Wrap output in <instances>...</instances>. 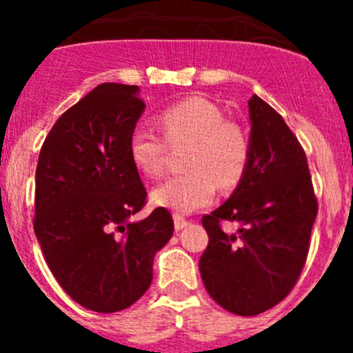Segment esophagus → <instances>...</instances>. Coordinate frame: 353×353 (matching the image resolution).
<instances>
[{"label":"esophagus","instance_id":"esophagus-1","mask_svg":"<svg viewBox=\"0 0 353 353\" xmlns=\"http://www.w3.org/2000/svg\"><path fill=\"white\" fill-rule=\"evenodd\" d=\"M173 223H174V230H176V232H180V230H183V228L189 226V221H185L183 217H180V215H174Z\"/></svg>","mask_w":353,"mask_h":353}]
</instances>
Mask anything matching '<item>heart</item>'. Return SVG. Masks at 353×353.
Listing matches in <instances>:
<instances>
[{
	"label": "heart",
	"instance_id": "1",
	"mask_svg": "<svg viewBox=\"0 0 353 353\" xmlns=\"http://www.w3.org/2000/svg\"><path fill=\"white\" fill-rule=\"evenodd\" d=\"M170 146H189L182 176L162 182L150 198L174 214H191L212 203L215 187L232 189L242 180L249 162V141L242 127L224 120L219 108L205 99H185L159 113ZM130 161L146 176H159L166 146L157 134L136 129L129 138Z\"/></svg>",
	"mask_w": 353,
	"mask_h": 353
}]
</instances>
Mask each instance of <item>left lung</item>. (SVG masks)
<instances>
[{"label": "left lung", "instance_id": "left-lung-1", "mask_svg": "<svg viewBox=\"0 0 353 353\" xmlns=\"http://www.w3.org/2000/svg\"><path fill=\"white\" fill-rule=\"evenodd\" d=\"M249 162L232 196L205 215L208 245L199 272L208 295L230 313L254 316L283 301L310 251L318 205L301 143L258 95L248 102ZM236 222L237 232L220 230Z\"/></svg>", "mask_w": 353, "mask_h": 353}]
</instances>
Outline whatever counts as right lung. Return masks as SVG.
Returning <instances> with one entry per match:
<instances>
[{"instance_id":"1","label":"right lung","mask_w":353,"mask_h":353,"mask_svg":"<svg viewBox=\"0 0 353 353\" xmlns=\"http://www.w3.org/2000/svg\"><path fill=\"white\" fill-rule=\"evenodd\" d=\"M145 108L138 86L99 84L58 118L37 164V240L61 288L97 313L141 297L173 235L166 208L132 221L146 191L129 138Z\"/></svg>"}]
</instances>
